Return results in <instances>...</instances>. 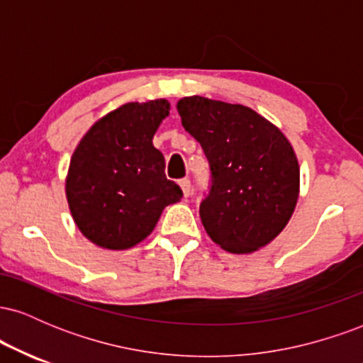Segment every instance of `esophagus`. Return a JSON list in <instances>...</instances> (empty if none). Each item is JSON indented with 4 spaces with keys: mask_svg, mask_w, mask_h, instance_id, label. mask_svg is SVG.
<instances>
[{
    "mask_svg": "<svg viewBox=\"0 0 363 363\" xmlns=\"http://www.w3.org/2000/svg\"><path fill=\"white\" fill-rule=\"evenodd\" d=\"M179 186H181L182 193H184V196L187 198V196L191 194V181H189V179H187V177L181 179V181H179Z\"/></svg>",
    "mask_w": 363,
    "mask_h": 363,
    "instance_id": "esophagus-1",
    "label": "esophagus"
}]
</instances>
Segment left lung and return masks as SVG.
Here are the masks:
<instances>
[{
	"label": "left lung",
	"mask_w": 363,
	"mask_h": 363,
	"mask_svg": "<svg viewBox=\"0 0 363 363\" xmlns=\"http://www.w3.org/2000/svg\"><path fill=\"white\" fill-rule=\"evenodd\" d=\"M177 111L210 164V193L199 205L206 234L234 254L272 242L298 199L301 170L290 141L240 104L194 95L181 99Z\"/></svg>",
	"instance_id": "1"
}]
</instances>
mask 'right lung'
<instances>
[{
    "label": "right lung",
    "mask_w": 363,
    "mask_h": 363,
    "mask_svg": "<svg viewBox=\"0 0 363 363\" xmlns=\"http://www.w3.org/2000/svg\"><path fill=\"white\" fill-rule=\"evenodd\" d=\"M169 102H129L99 119L83 136L66 177V198L80 232L112 251L152 234L182 191L165 177V160L152 140L169 116Z\"/></svg>",
    "instance_id": "add662e5"
}]
</instances>
